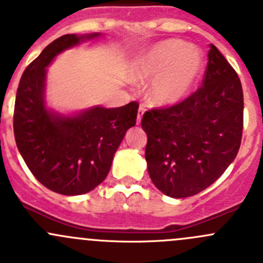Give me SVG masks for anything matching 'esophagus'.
Masks as SVG:
<instances>
[{"instance_id":"esophagus-1","label":"esophagus","mask_w":263,"mask_h":263,"mask_svg":"<svg viewBox=\"0 0 263 263\" xmlns=\"http://www.w3.org/2000/svg\"><path fill=\"white\" fill-rule=\"evenodd\" d=\"M144 112H145V107L144 105H140L139 112H137V124H140V122H141V118H142V115H144Z\"/></svg>"}]
</instances>
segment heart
<instances>
[{
	"label": "heart",
	"mask_w": 263,
	"mask_h": 263,
	"mask_svg": "<svg viewBox=\"0 0 263 263\" xmlns=\"http://www.w3.org/2000/svg\"><path fill=\"white\" fill-rule=\"evenodd\" d=\"M202 67L200 50L179 41H165L145 50L136 65L137 80L155 78L151 98L161 105L179 103L192 87Z\"/></svg>",
	"instance_id": "1"
}]
</instances>
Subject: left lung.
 I'll return each instance as SVG.
<instances>
[{
  "label": "left lung",
  "mask_w": 263,
  "mask_h": 263,
  "mask_svg": "<svg viewBox=\"0 0 263 263\" xmlns=\"http://www.w3.org/2000/svg\"><path fill=\"white\" fill-rule=\"evenodd\" d=\"M145 158L155 187L164 195H197L221 176L239 151L243 90L239 78L211 44L202 86L182 102L144 113Z\"/></svg>",
  "instance_id": "1"
}]
</instances>
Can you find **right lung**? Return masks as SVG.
<instances>
[{
	"mask_svg": "<svg viewBox=\"0 0 263 263\" xmlns=\"http://www.w3.org/2000/svg\"><path fill=\"white\" fill-rule=\"evenodd\" d=\"M99 35L60 36L25 68L18 82L14 110L16 146L33 176L61 195H82L104 181L127 129L136 124L137 102L119 108L94 107L72 117L47 109L44 87L53 58Z\"/></svg>",
	"mask_w": 263,
	"mask_h": 263,
	"instance_id": "right-lung-1",
	"label": "right lung"
}]
</instances>
